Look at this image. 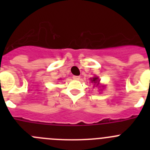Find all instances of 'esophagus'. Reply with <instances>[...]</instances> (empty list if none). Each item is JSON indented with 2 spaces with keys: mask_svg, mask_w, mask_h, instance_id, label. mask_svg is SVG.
Here are the masks:
<instances>
[{
  "mask_svg": "<svg viewBox=\"0 0 150 150\" xmlns=\"http://www.w3.org/2000/svg\"><path fill=\"white\" fill-rule=\"evenodd\" d=\"M73 79H76V80H78V79H80V76H73Z\"/></svg>",
  "mask_w": 150,
  "mask_h": 150,
  "instance_id": "obj_1",
  "label": "esophagus"
}]
</instances>
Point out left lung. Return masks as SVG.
Segmentation results:
<instances>
[{"mask_svg": "<svg viewBox=\"0 0 150 150\" xmlns=\"http://www.w3.org/2000/svg\"><path fill=\"white\" fill-rule=\"evenodd\" d=\"M91 82H92V83H98V78L97 77H94L93 79H91Z\"/></svg>", "mask_w": 150, "mask_h": 150, "instance_id": "left-lung-1", "label": "left lung"}]
</instances>
